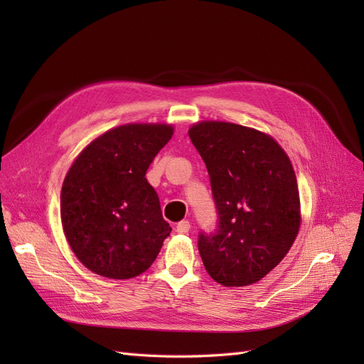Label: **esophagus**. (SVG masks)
Here are the masks:
<instances>
[{
	"label": "esophagus",
	"instance_id": "esophagus-1",
	"mask_svg": "<svg viewBox=\"0 0 364 364\" xmlns=\"http://www.w3.org/2000/svg\"><path fill=\"white\" fill-rule=\"evenodd\" d=\"M190 228H191V225H190L188 220H182V222H179L178 226H176V232H178V234H188Z\"/></svg>",
	"mask_w": 364,
	"mask_h": 364
}]
</instances>
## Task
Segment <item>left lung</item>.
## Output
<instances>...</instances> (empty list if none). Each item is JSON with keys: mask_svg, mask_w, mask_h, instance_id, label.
Returning a JSON list of instances; mask_svg holds the SVG:
<instances>
[{"mask_svg": "<svg viewBox=\"0 0 364 364\" xmlns=\"http://www.w3.org/2000/svg\"><path fill=\"white\" fill-rule=\"evenodd\" d=\"M188 135L211 178L215 235L199 238L203 266L225 287L255 284L287 255L301 228L293 165L274 138L228 121H199Z\"/></svg>", "mask_w": 364, "mask_h": 364, "instance_id": "obj_1", "label": "left lung"}]
</instances>
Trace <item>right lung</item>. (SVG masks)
I'll return each mask as SVG.
<instances>
[{
    "mask_svg": "<svg viewBox=\"0 0 364 364\" xmlns=\"http://www.w3.org/2000/svg\"><path fill=\"white\" fill-rule=\"evenodd\" d=\"M174 134L167 123H129L87 144L65 176L60 220L86 269L111 279L144 273L171 232L146 173Z\"/></svg>",
    "mask_w": 364,
    "mask_h": 364,
    "instance_id": "right-lung-1",
    "label": "right lung"
}]
</instances>
